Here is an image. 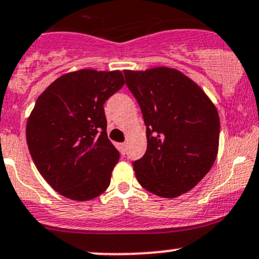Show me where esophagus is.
<instances>
[{"label": "esophagus", "mask_w": 259, "mask_h": 259, "mask_svg": "<svg viewBox=\"0 0 259 259\" xmlns=\"http://www.w3.org/2000/svg\"><path fill=\"white\" fill-rule=\"evenodd\" d=\"M118 149H119V151H120V154L124 155L125 151H126V144L125 143L118 144Z\"/></svg>", "instance_id": "esophagus-1"}]
</instances>
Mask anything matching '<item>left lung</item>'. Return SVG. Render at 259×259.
Returning <instances> with one entry per match:
<instances>
[{
    "mask_svg": "<svg viewBox=\"0 0 259 259\" xmlns=\"http://www.w3.org/2000/svg\"><path fill=\"white\" fill-rule=\"evenodd\" d=\"M146 125L148 149L134 162L139 184L175 198L211 170L219 152L220 116L198 84L175 68L124 70Z\"/></svg>",
    "mask_w": 259,
    "mask_h": 259,
    "instance_id": "1",
    "label": "left lung"
}]
</instances>
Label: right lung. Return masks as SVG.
<instances>
[{"label":"right lung","mask_w":259,"mask_h":259,"mask_svg":"<svg viewBox=\"0 0 259 259\" xmlns=\"http://www.w3.org/2000/svg\"><path fill=\"white\" fill-rule=\"evenodd\" d=\"M124 83L120 70L80 69L57 78L38 97L27 144L37 170L64 197L93 200L109 187L119 151L108 139L103 105Z\"/></svg>","instance_id":"right-lung-1"}]
</instances>
